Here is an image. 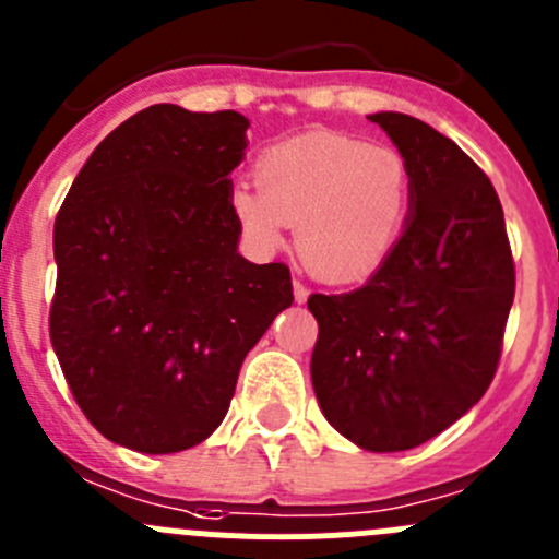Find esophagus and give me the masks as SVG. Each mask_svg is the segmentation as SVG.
<instances>
[{
  "label": "esophagus",
  "mask_w": 559,
  "mask_h": 559,
  "mask_svg": "<svg viewBox=\"0 0 559 559\" xmlns=\"http://www.w3.org/2000/svg\"><path fill=\"white\" fill-rule=\"evenodd\" d=\"M295 300L297 304H306V300H309V289H306L300 281H295Z\"/></svg>",
  "instance_id": "1"
}]
</instances>
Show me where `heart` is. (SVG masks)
<instances>
[{
    "mask_svg": "<svg viewBox=\"0 0 559 559\" xmlns=\"http://www.w3.org/2000/svg\"><path fill=\"white\" fill-rule=\"evenodd\" d=\"M255 187L239 181L228 212L255 253H275L289 223L317 278L356 284L397 248L414 203L411 165L397 148L309 132L255 156Z\"/></svg>",
    "mask_w": 559,
    "mask_h": 559,
    "instance_id": "obj_1",
    "label": "heart"
}]
</instances>
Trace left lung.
<instances>
[{
  "instance_id": "left-lung-1",
  "label": "left lung",
  "mask_w": 559,
  "mask_h": 559,
  "mask_svg": "<svg viewBox=\"0 0 559 559\" xmlns=\"http://www.w3.org/2000/svg\"><path fill=\"white\" fill-rule=\"evenodd\" d=\"M369 121L408 159L414 203L367 284L309 297L320 325L311 383L344 438L403 452L447 430L491 385L515 264L502 203L472 156L411 115Z\"/></svg>"
}]
</instances>
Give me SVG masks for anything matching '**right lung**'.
Masks as SVG:
<instances>
[{
  "instance_id": "obj_1",
  "label": "right lung",
  "mask_w": 559,
  "mask_h": 559,
  "mask_svg": "<svg viewBox=\"0 0 559 559\" xmlns=\"http://www.w3.org/2000/svg\"><path fill=\"white\" fill-rule=\"evenodd\" d=\"M248 118L154 104L109 132L55 221L49 336L93 427L145 455L217 430L239 367L292 306L281 262L237 253Z\"/></svg>"
}]
</instances>
